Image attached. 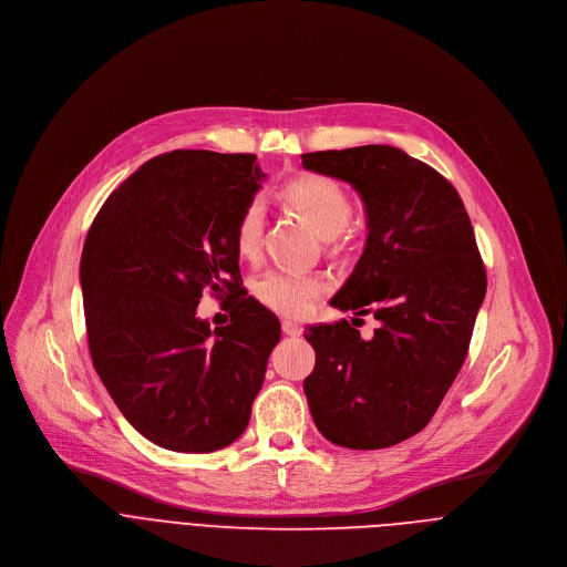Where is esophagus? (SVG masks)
Masks as SVG:
<instances>
[{
    "label": "esophagus",
    "instance_id": "1",
    "mask_svg": "<svg viewBox=\"0 0 567 567\" xmlns=\"http://www.w3.org/2000/svg\"><path fill=\"white\" fill-rule=\"evenodd\" d=\"M282 332L287 337H300L302 334V328L298 326L296 320H289V318H282Z\"/></svg>",
    "mask_w": 567,
    "mask_h": 567
}]
</instances>
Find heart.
Wrapping results in <instances>:
<instances>
[{
  "mask_svg": "<svg viewBox=\"0 0 567 567\" xmlns=\"http://www.w3.org/2000/svg\"><path fill=\"white\" fill-rule=\"evenodd\" d=\"M282 199L291 206L322 239L339 237L352 217L348 190L326 175H300L282 186ZM265 210L256 199L247 204L235 224V251L239 258L256 260L262 249ZM322 282L313 276L274 269L258 278V300L282 316H305L322 293Z\"/></svg>",
  "mask_w": 567,
  "mask_h": 567,
  "instance_id": "b5f03b06",
  "label": "heart"
}]
</instances>
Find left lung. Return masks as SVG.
<instances>
[{
  "mask_svg": "<svg viewBox=\"0 0 567 567\" xmlns=\"http://www.w3.org/2000/svg\"><path fill=\"white\" fill-rule=\"evenodd\" d=\"M302 166L363 199L365 249L330 305L379 320L368 341L348 320L307 330L309 411L339 446H394L431 422L466 359L487 293L473 226L457 190L399 147L309 152Z\"/></svg>",
  "mask_w": 567,
  "mask_h": 567,
  "instance_id": "8db88e82",
  "label": "left lung"
}]
</instances>
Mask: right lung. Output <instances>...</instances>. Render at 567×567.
I'll return each mask as SVG.
<instances>
[{
	"label": "right lung",
	"mask_w": 567,
	"mask_h": 567,
	"mask_svg": "<svg viewBox=\"0 0 567 567\" xmlns=\"http://www.w3.org/2000/svg\"><path fill=\"white\" fill-rule=\"evenodd\" d=\"M262 179L256 154H158L87 233L80 285L94 368L123 417L161 449L210 453L251 420L280 322L241 287L233 235ZM206 288L231 298L228 327L196 318Z\"/></svg>",
	"instance_id": "obj_1"
}]
</instances>
